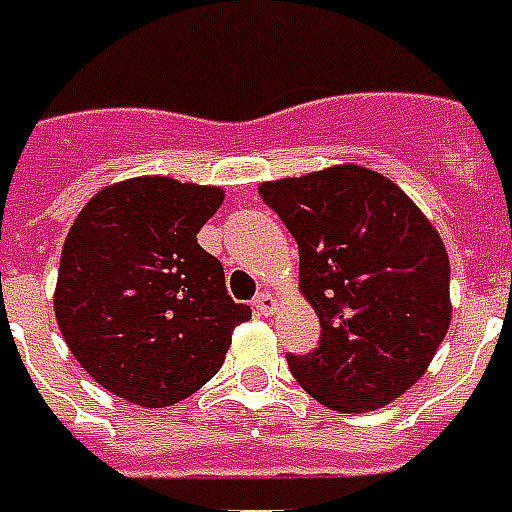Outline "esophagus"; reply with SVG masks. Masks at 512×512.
Masks as SVG:
<instances>
[{
    "mask_svg": "<svg viewBox=\"0 0 512 512\" xmlns=\"http://www.w3.org/2000/svg\"><path fill=\"white\" fill-rule=\"evenodd\" d=\"M275 306H278V300H275L273 292H262V295L253 300V308H256L259 314H264V317H267V314H273Z\"/></svg>",
    "mask_w": 512,
    "mask_h": 512,
    "instance_id": "34e87169",
    "label": "esophagus"
}]
</instances>
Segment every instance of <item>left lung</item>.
I'll return each mask as SVG.
<instances>
[{
    "label": "left lung",
    "mask_w": 512,
    "mask_h": 512,
    "mask_svg": "<svg viewBox=\"0 0 512 512\" xmlns=\"http://www.w3.org/2000/svg\"><path fill=\"white\" fill-rule=\"evenodd\" d=\"M300 250V292L320 317V347L289 369L325 408H383L427 372L452 320L449 256L433 223L386 176L333 165L264 181Z\"/></svg>",
    "instance_id": "1"
}]
</instances>
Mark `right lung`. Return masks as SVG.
Here are the masks:
<instances>
[{
  "label": "right lung",
  "mask_w": 512,
  "mask_h": 512,
  "mask_svg": "<svg viewBox=\"0 0 512 512\" xmlns=\"http://www.w3.org/2000/svg\"><path fill=\"white\" fill-rule=\"evenodd\" d=\"M226 192L140 176L76 215L60 256L54 317L90 378L115 397L165 408L215 378L250 308L226 292L198 231Z\"/></svg>",
  "instance_id": "obj_1"
}]
</instances>
